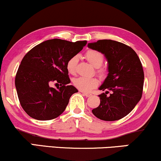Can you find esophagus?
<instances>
[{"label": "esophagus", "mask_w": 161, "mask_h": 161, "mask_svg": "<svg viewBox=\"0 0 161 161\" xmlns=\"http://www.w3.org/2000/svg\"><path fill=\"white\" fill-rule=\"evenodd\" d=\"M82 92V94L84 96H86V97H90V96L92 95V94L89 93V92Z\"/></svg>", "instance_id": "34e87169"}]
</instances>
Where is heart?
<instances>
[{
  "label": "heart",
  "mask_w": 161,
  "mask_h": 161,
  "mask_svg": "<svg viewBox=\"0 0 161 161\" xmlns=\"http://www.w3.org/2000/svg\"><path fill=\"white\" fill-rule=\"evenodd\" d=\"M85 58L89 64L96 68V72L100 76H103L106 73L105 69L101 67L103 64L104 57L103 55L98 51L94 49H89L85 54ZM78 56L74 55L71 57L66 64V68L68 72L72 75H75L77 72L78 64ZM73 84L79 90L83 92H89L95 88L98 84V80L95 78H77L73 80Z\"/></svg>",
  "instance_id": "1"
}]
</instances>
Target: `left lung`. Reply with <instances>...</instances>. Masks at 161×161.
Wrapping results in <instances>:
<instances>
[{"instance_id":"8db88e82","label":"left lung","mask_w":161,"mask_h":161,"mask_svg":"<svg viewBox=\"0 0 161 161\" xmlns=\"http://www.w3.org/2000/svg\"><path fill=\"white\" fill-rule=\"evenodd\" d=\"M88 47L103 54L108 72L99 87L106 91L98 95L101 103L92 112L106 121L120 120L130 113L142 97L144 73L141 60L130 47L112 40H99L88 43Z\"/></svg>"}]
</instances>
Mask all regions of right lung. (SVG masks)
Here are the masks:
<instances>
[{
    "label": "right lung",
    "instance_id": "obj_1",
    "mask_svg": "<svg viewBox=\"0 0 161 161\" xmlns=\"http://www.w3.org/2000/svg\"><path fill=\"white\" fill-rule=\"evenodd\" d=\"M86 43L48 40L25 55L17 72L15 87L20 105L31 118L49 120L64 112L71 96L78 92L68 85L70 79L66 64ZM53 82H58L61 86L58 90L51 87Z\"/></svg>",
    "mask_w": 161,
    "mask_h": 161
}]
</instances>
